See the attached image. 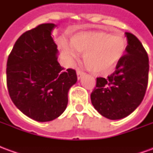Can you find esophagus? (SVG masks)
<instances>
[{"label": "esophagus", "mask_w": 153, "mask_h": 153, "mask_svg": "<svg viewBox=\"0 0 153 153\" xmlns=\"http://www.w3.org/2000/svg\"><path fill=\"white\" fill-rule=\"evenodd\" d=\"M85 74V73H83L82 71H80V70H77V78H78V79H80L82 76H83Z\"/></svg>", "instance_id": "obj_1"}]
</instances>
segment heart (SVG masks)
<instances>
[{"instance_id": "b5f03b06", "label": "heart", "mask_w": 153, "mask_h": 153, "mask_svg": "<svg viewBox=\"0 0 153 153\" xmlns=\"http://www.w3.org/2000/svg\"><path fill=\"white\" fill-rule=\"evenodd\" d=\"M70 44L77 52L84 55V65L90 71L103 74L121 60L127 47V38L121 33L111 34L104 31H83L72 36ZM61 48L70 63L78 60L76 51L66 43L61 44Z\"/></svg>"}]
</instances>
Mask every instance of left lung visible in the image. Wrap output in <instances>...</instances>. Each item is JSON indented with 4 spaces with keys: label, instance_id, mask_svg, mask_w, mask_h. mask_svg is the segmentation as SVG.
<instances>
[{
    "label": "left lung",
    "instance_id": "8db88e82",
    "mask_svg": "<svg viewBox=\"0 0 153 153\" xmlns=\"http://www.w3.org/2000/svg\"><path fill=\"white\" fill-rule=\"evenodd\" d=\"M127 47L114 73L106 79L97 78L91 93L94 108L110 120H120L130 115L144 97L148 83L149 60L141 42L125 33Z\"/></svg>",
    "mask_w": 153,
    "mask_h": 153
}]
</instances>
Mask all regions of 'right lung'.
Listing matches in <instances>:
<instances>
[{
    "label": "right lung",
    "instance_id": "add662e5",
    "mask_svg": "<svg viewBox=\"0 0 153 153\" xmlns=\"http://www.w3.org/2000/svg\"><path fill=\"white\" fill-rule=\"evenodd\" d=\"M56 25L42 24L18 38L9 55L6 83L12 102L25 115L46 122L66 109L68 92L77 82L75 70H64L51 37Z\"/></svg>",
    "mask_w": 153,
    "mask_h": 153
}]
</instances>
